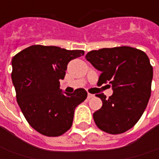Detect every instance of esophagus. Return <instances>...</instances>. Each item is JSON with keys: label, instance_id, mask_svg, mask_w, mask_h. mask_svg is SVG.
<instances>
[{"label": "esophagus", "instance_id": "esophagus-1", "mask_svg": "<svg viewBox=\"0 0 159 159\" xmlns=\"http://www.w3.org/2000/svg\"><path fill=\"white\" fill-rule=\"evenodd\" d=\"M93 97H94L93 94H90V93H88V94H87V98H88V99H90V98H93Z\"/></svg>", "mask_w": 159, "mask_h": 159}]
</instances>
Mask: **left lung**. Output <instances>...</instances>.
I'll use <instances>...</instances> for the list:
<instances>
[{"label": "left lung", "instance_id": "8db88e82", "mask_svg": "<svg viewBox=\"0 0 159 159\" xmlns=\"http://www.w3.org/2000/svg\"><path fill=\"white\" fill-rule=\"evenodd\" d=\"M85 58L101 72L98 84H109L113 90L109 98L97 95L103 103L93 113L98 128L112 134L128 131L139 120L151 98L153 69L149 57L134 47H118L90 51Z\"/></svg>", "mask_w": 159, "mask_h": 159}]
</instances>
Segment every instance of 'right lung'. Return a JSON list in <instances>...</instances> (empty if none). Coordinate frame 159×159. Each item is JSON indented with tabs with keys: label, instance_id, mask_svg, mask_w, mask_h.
I'll use <instances>...</instances> for the list:
<instances>
[{
	"label": "right lung",
	"instance_id": "add662e5",
	"mask_svg": "<svg viewBox=\"0 0 159 159\" xmlns=\"http://www.w3.org/2000/svg\"><path fill=\"white\" fill-rule=\"evenodd\" d=\"M84 54L83 50L34 45L12 59L16 101L28 123L39 133L54 137L71 128L75 109L84 101L87 92L80 88L64 94L60 80L64 79L68 63Z\"/></svg>",
	"mask_w": 159,
	"mask_h": 159
}]
</instances>
